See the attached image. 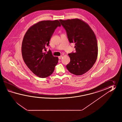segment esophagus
<instances>
[{
  "label": "esophagus",
  "mask_w": 122,
  "mask_h": 122,
  "mask_svg": "<svg viewBox=\"0 0 122 122\" xmlns=\"http://www.w3.org/2000/svg\"><path fill=\"white\" fill-rule=\"evenodd\" d=\"M62 57H63V56L61 55V56H59V57H58V58H59V59H61L62 58Z\"/></svg>",
  "instance_id": "34e87169"
}]
</instances>
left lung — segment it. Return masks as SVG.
<instances>
[{"label": "left lung", "mask_w": 122, "mask_h": 122, "mask_svg": "<svg viewBox=\"0 0 122 122\" xmlns=\"http://www.w3.org/2000/svg\"><path fill=\"white\" fill-rule=\"evenodd\" d=\"M67 32L70 43H75L76 52L68 54L70 72L81 75L90 70L96 61L98 48L96 36L88 23L79 19L59 20Z\"/></svg>", "instance_id": "left-lung-1"}]
</instances>
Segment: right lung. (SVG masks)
<instances>
[{
	"mask_svg": "<svg viewBox=\"0 0 122 122\" xmlns=\"http://www.w3.org/2000/svg\"><path fill=\"white\" fill-rule=\"evenodd\" d=\"M58 20L39 21L26 31L22 44L21 52L24 62L32 72L40 78L51 75L57 65L58 58L52 55L51 51L43 52L49 46V41L57 26Z\"/></svg>",
	"mask_w": 122,
	"mask_h": 122,
	"instance_id": "1",
	"label": "right lung"
}]
</instances>
